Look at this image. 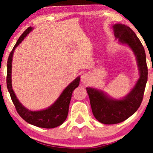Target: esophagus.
<instances>
[{"label": "esophagus", "instance_id": "obj_1", "mask_svg": "<svg viewBox=\"0 0 153 153\" xmlns=\"http://www.w3.org/2000/svg\"><path fill=\"white\" fill-rule=\"evenodd\" d=\"M88 79V76L87 74H84L82 75V77H81V80H82V82H84V83L87 82Z\"/></svg>", "mask_w": 153, "mask_h": 153}]
</instances>
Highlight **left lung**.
I'll return each instance as SVG.
<instances>
[{
	"label": "left lung",
	"mask_w": 153,
	"mask_h": 153,
	"mask_svg": "<svg viewBox=\"0 0 153 153\" xmlns=\"http://www.w3.org/2000/svg\"><path fill=\"white\" fill-rule=\"evenodd\" d=\"M114 35L121 43L128 45L136 56L140 79L127 97L121 100H114L102 91L86 88L94 117L103 124H116L128 118L138 109L142 103L148 81V67L144 48L140 39L128 26L116 24Z\"/></svg>",
	"instance_id": "left-lung-1"
}]
</instances>
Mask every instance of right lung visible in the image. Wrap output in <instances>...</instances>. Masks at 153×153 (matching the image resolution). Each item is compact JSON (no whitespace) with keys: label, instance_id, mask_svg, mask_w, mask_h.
Here are the masks:
<instances>
[{"label":"right lung","instance_id":"add662e5","mask_svg":"<svg viewBox=\"0 0 153 153\" xmlns=\"http://www.w3.org/2000/svg\"><path fill=\"white\" fill-rule=\"evenodd\" d=\"M32 30H33V28L29 27L24 31V33L19 37L16 44L15 45L14 48H13L12 51L9 54L7 62V88L9 93H10V98L12 99L13 104L16 107L17 112L22 119H24L28 123L37 126V127L44 128H53L57 127V126L62 125L67 118L68 112H69V106L71 101V95H72L74 90L76 87H78L79 84L80 78L78 77L73 82H71L64 90V91L60 95L59 99L56 100L55 103L52 106H50V108L39 111H31L25 108L23 105L19 102L18 100L17 99L16 94H14V91H13L12 88L11 69H12L13 55L15 49L22 42L24 37Z\"/></svg>","mask_w":153,"mask_h":153}]
</instances>
